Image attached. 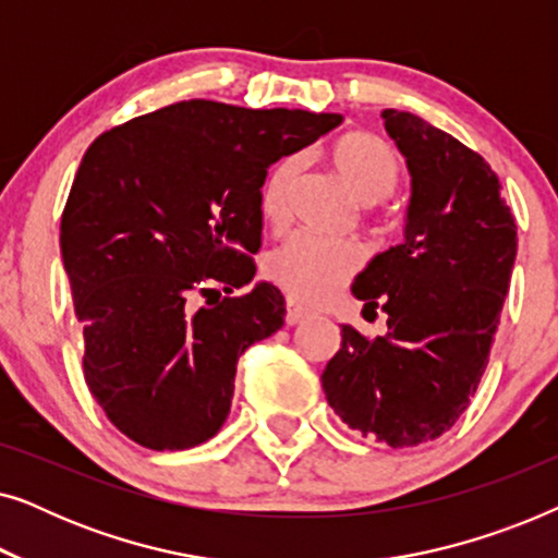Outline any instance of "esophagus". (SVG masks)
Instances as JSON below:
<instances>
[{"mask_svg": "<svg viewBox=\"0 0 558 558\" xmlns=\"http://www.w3.org/2000/svg\"><path fill=\"white\" fill-rule=\"evenodd\" d=\"M310 312L307 310H302V307H296L294 302H287V325H300L304 317H307Z\"/></svg>", "mask_w": 558, "mask_h": 558, "instance_id": "1", "label": "esophagus"}]
</instances>
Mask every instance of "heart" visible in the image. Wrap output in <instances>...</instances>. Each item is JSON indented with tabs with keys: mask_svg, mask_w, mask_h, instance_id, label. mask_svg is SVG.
I'll list each match as a JSON object with an SVG mask.
<instances>
[{
	"mask_svg": "<svg viewBox=\"0 0 558 558\" xmlns=\"http://www.w3.org/2000/svg\"><path fill=\"white\" fill-rule=\"evenodd\" d=\"M332 172L348 193L361 203H378L393 193L401 174L396 151L384 140L368 132L340 136L327 151ZM302 172V157L279 159L266 174L258 193V213L271 228H281L289 218L294 182ZM363 266V248L355 241H319L312 235H292L266 258V274L274 284L284 289L294 302H330L355 271Z\"/></svg>",
	"mask_w": 558,
	"mask_h": 558,
	"instance_id": "obj_1",
	"label": "heart"
}]
</instances>
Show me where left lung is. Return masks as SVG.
<instances>
[{"instance_id":"left-lung-1","label":"left lung","mask_w":558,"mask_h":558,"mask_svg":"<svg viewBox=\"0 0 558 558\" xmlns=\"http://www.w3.org/2000/svg\"><path fill=\"white\" fill-rule=\"evenodd\" d=\"M407 157L403 241L355 277L353 294L388 315L365 338L342 325L323 373L327 403L350 429L416 447L452 429L477 391L513 274L515 220L477 151L409 111L380 113Z\"/></svg>"}]
</instances>
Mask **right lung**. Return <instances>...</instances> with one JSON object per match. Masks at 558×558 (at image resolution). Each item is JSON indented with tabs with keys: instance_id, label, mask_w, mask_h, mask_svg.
I'll use <instances>...</instances> for the list:
<instances>
[{
	"instance_id": "1",
	"label": "right lung",
	"mask_w": 558,
	"mask_h": 558,
	"mask_svg": "<svg viewBox=\"0 0 558 558\" xmlns=\"http://www.w3.org/2000/svg\"><path fill=\"white\" fill-rule=\"evenodd\" d=\"M340 124L193 98L113 126L83 155L60 254L88 391L136 445L190 449L223 426L241 353L287 315L269 281L231 296L256 274L266 170Z\"/></svg>"
}]
</instances>
